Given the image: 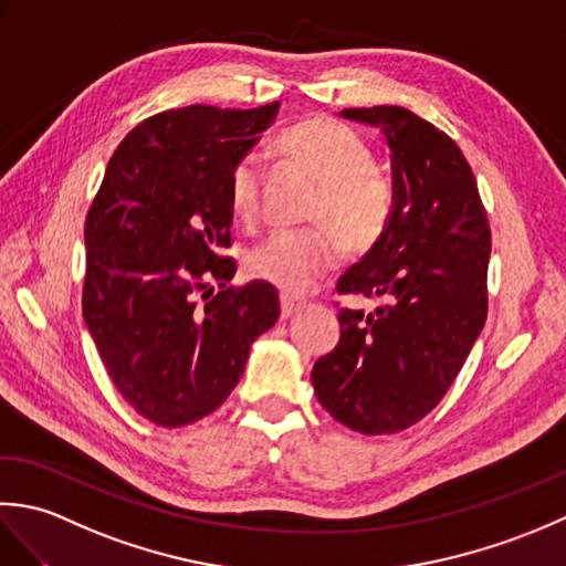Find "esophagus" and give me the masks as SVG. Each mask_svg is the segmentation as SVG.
I'll use <instances>...</instances> for the list:
<instances>
[{"instance_id": "obj_1", "label": "esophagus", "mask_w": 566, "mask_h": 566, "mask_svg": "<svg viewBox=\"0 0 566 566\" xmlns=\"http://www.w3.org/2000/svg\"><path fill=\"white\" fill-rule=\"evenodd\" d=\"M280 308H282V318H292L294 314L304 308V302H298V298H292L290 294H282L280 296Z\"/></svg>"}]
</instances>
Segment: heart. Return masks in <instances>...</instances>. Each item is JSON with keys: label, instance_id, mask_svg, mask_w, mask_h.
I'll return each instance as SVG.
<instances>
[{"label": "heart", "instance_id": "b5f03b06", "mask_svg": "<svg viewBox=\"0 0 566 566\" xmlns=\"http://www.w3.org/2000/svg\"><path fill=\"white\" fill-rule=\"evenodd\" d=\"M282 148L304 163L323 185L311 219L328 223L353 250L369 248L387 226L394 191L375 165L369 143L333 118H308L282 136ZM228 199L240 221L260 211V160L243 155L228 179ZM340 245L328 228H276L248 250L245 268L276 290L298 294L338 262Z\"/></svg>", "mask_w": 566, "mask_h": 566}]
</instances>
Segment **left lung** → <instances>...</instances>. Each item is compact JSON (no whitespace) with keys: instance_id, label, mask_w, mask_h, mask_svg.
Wrapping results in <instances>:
<instances>
[{"instance_id":"1","label":"left lung","mask_w":566,"mask_h":566,"mask_svg":"<svg viewBox=\"0 0 566 566\" xmlns=\"http://www.w3.org/2000/svg\"><path fill=\"white\" fill-rule=\"evenodd\" d=\"M391 148L394 203L340 294L379 306L340 311V340L311 371L321 406L365 436L426 418L452 387L486 321L491 233L472 167L457 143L403 106L343 109Z\"/></svg>"}]
</instances>
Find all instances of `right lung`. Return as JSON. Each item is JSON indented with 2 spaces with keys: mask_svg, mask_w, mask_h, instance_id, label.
Instances as JSON below:
<instances>
[{
  "mask_svg": "<svg viewBox=\"0 0 566 566\" xmlns=\"http://www.w3.org/2000/svg\"><path fill=\"white\" fill-rule=\"evenodd\" d=\"M276 112L191 104L148 118L112 155L84 221V323L118 394L155 426L213 413L280 318L274 286L226 290L235 260L219 258L231 245L233 165Z\"/></svg>",
  "mask_w": 566,
  "mask_h": 566,
  "instance_id": "obj_1",
  "label": "right lung"
}]
</instances>
